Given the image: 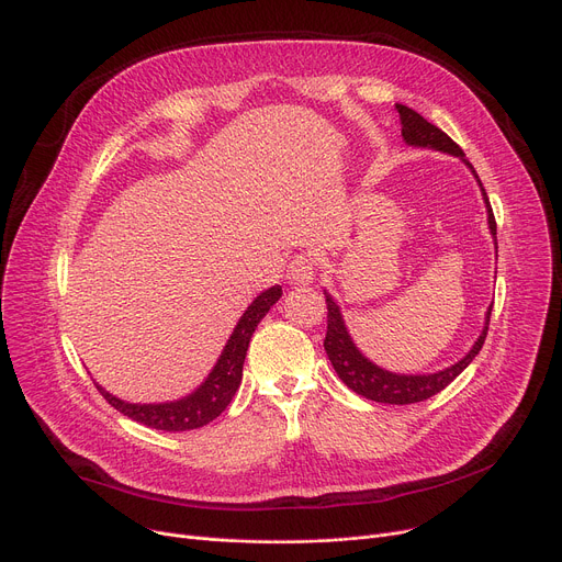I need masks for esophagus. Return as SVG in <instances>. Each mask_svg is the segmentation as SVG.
Listing matches in <instances>:
<instances>
[{
    "label": "esophagus",
    "mask_w": 562,
    "mask_h": 562,
    "mask_svg": "<svg viewBox=\"0 0 562 562\" xmlns=\"http://www.w3.org/2000/svg\"><path fill=\"white\" fill-rule=\"evenodd\" d=\"M316 280V261L310 255H295L289 261L286 269V282L293 286H303V284H312Z\"/></svg>",
    "instance_id": "34e87169"
}]
</instances>
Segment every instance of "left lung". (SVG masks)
<instances>
[{
	"label": "left lung",
	"mask_w": 562,
	"mask_h": 562,
	"mask_svg": "<svg viewBox=\"0 0 562 562\" xmlns=\"http://www.w3.org/2000/svg\"><path fill=\"white\" fill-rule=\"evenodd\" d=\"M397 112H400V122H402V139L408 146H418V148H434V151L440 154H450L454 158H459L476 178L479 190L485 203V212H488V228L491 235L495 239V248H497V223L493 216V207L488 203V194H485L483 184L474 171V167L468 162L463 148L452 139L447 137L440 128H436L434 124H429L423 115H418L416 110H411L408 105L395 103ZM325 291V303H327V334H325V352L336 370V375L344 380V384L348 389H352L357 395H363L366 400L372 402H384V404H414V402H423L436 393H440L447 384L454 382L461 372L470 366V361L479 355V350L483 348L485 334H488V323H491V312L493 305L485 312V323L483 329L479 334V339L474 341V346L470 348V352L459 359L457 363L447 366L442 370L436 372H416V375H404V372H393L386 370L382 366H378L375 361H370L352 341V336L346 327L341 307L336 305L334 297L329 295L327 289Z\"/></svg>",
	"instance_id": "left-lung-1"
}]
</instances>
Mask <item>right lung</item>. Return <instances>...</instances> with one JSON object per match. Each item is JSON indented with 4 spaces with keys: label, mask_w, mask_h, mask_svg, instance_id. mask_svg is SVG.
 Returning a JSON list of instances; mask_svg holds the SVG:
<instances>
[{
    "label": "right lung",
    "mask_w": 562,
    "mask_h": 562,
    "mask_svg": "<svg viewBox=\"0 0 562 562\" xmlns=\"http://www.w3.org/2000/svg\"><path fill=\"white\" fill-rule=\"evenodd\" d=\"M282 286L276 284L267 291H261L255 301L246 307L241 318L237 321L233 334L228 336L226 346H223L214 368L207 372V378L184 397L171 400V402H154V404H142V402H126L117 395L105 391L99 382L97 389L105 397L110 406H115L120 414L128 416L131 420L146 425L151 429L162 431H190L205 427L216 416H221L231 400L235 397L239 384H241V370L248 344L252 339V331L257 329L259 321L269 314V310L280 301Z\"/></svg>",
    "instance_id": "right-lung-1"
}]
</instances>
